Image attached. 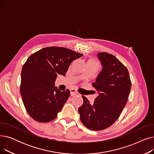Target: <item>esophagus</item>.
Returning a JSON list of instances; mask_svg holds the SVG:
<instances>
[{"instance_id":"obj_1","label":"esophagus","mask_w":154,"mask_h":154,"mask_svg":"<svg viewBox=\"0 0 154 154\" xmlns=\"http://www.w3.org/2000/svg\"><path fill=\"white\" fill-rule=\"evenodd\" d=\"M78 94L77 91L76 89H75V88H71L70 89V95L72 96H74L75 95H77Z\"/></svg>"}]
</instances>
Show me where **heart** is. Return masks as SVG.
<instances>
[{
  "instance_id": "b5f03b06",
  "label": "heart",
  "mask_w": 154,
  "mask_h": 154,
  "mask_svg": "<svg viewBox=\"0 0 154 154\" xmlns=\"http://www.w3.org/2000/svg\"><path fill=\"white\" fill-rule=\"evenodd\" d=\"M92 61H93V60H92ZM94 62H95V61H94Z\"/></svg>"
}]
</instances>
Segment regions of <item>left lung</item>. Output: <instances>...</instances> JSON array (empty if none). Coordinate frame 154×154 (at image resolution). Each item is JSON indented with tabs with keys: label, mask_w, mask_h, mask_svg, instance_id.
<instances>
[{
	"label": "left lung",
	"mask_w": 154,
	"mask_h": 154,
	"mask_svg": "<svg viewBox=\"0 0 154 154\" xmlns=\"http://www.w3.org/2000/svg\"><path fill=\"white\" fill-rule=\"evenodd\" d=\"M97 55L103 69L92 85L99 95L93 104L82 95L84 103L79 108L82 123L94 131L104 130L118 119L132 84L128 69L115 56L107 52Z\"/></svg>",
	"instance_id": "1"
}]
</instances>
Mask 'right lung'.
<instances>
[{
	"label": "right lung",
	"instance_id": "obj_1",
	"mask_svg": "<svg viewBox=\"0 0 154 154\" xmlns=\"http://www.w3.org/2000/svg\"><path fill=\"white\" fill-rule=\"evenodd\" d=\"M82 54L60 47H47L32 54L21 72L20 94L29 115L38 122L55 119L70 96L54 87L58 75H66L72 62Z\"/></svg>",
	"mask_w": 154,
	"mask_h": 154
}]
</instances>
